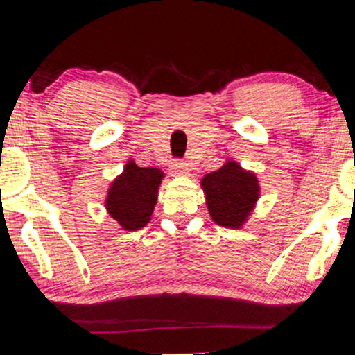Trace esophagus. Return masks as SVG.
<instances>
[{"mask_svg":"<svg viewBox=\"0 0 355 355\" xmlns=\"http://www.w3.org/2000/svg\"><path fill=\"white\" fill-rule=\"evenodd\" d=\"M170 172H172L173 177H188L190 175V165L185 162H175L170 167Z\"/></svg>","mask_w":355,"mask_h":355,"instance_id":"esophagus-1","label":"esophagus"}]
</instances>
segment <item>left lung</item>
Wrapping results in <instances>:
<instances>
[{"label":"left lung","mask_w":355,"mask_h":355,"mask_svg":"<svg viewBox=\"0 0 355 355\" xmlns=\"http://www.w3.org/2000/svg\"><path fill=\"white\" fill-rule=\"evenodd\" d=\"M209 216L217 225L242 229L261 195L257 173L227 159L220 168L201 178Z\"/></svg>","instance_id":"8db88e82"}]
</instances>
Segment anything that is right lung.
I'll return each instance as SVG.
<instances>
[{"label":"right lung","instance_id":"1","mask_svg":"<svg viewBox=\"0 0 355 355\" xmlns=\"http://www.w3.org/2000/svg\"><path fill=\"white\" fill-rule=\"evenodd\" d=\"M165 173L155 167H139L133 159L108 187L103 206L123 230H139L149 224L157 205L159 187Z\"/></svg>","mask_w":355,"mask_h":355}]
</instances>
